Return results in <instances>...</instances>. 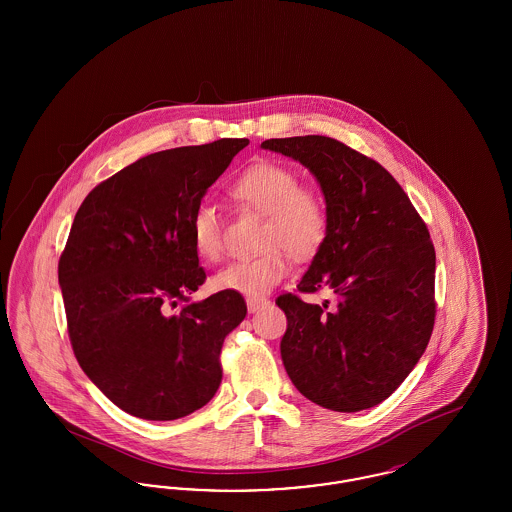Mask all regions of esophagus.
<instances>
[{
  "instance_id": "obj_1",
  "label": "esophagus",
  "mask_w": 512,
  "mask_h": 512,
  "mask_svg": "<svg viewBox=\"0 0 512 512\" xmlns=\"http://www.w3.org/2000/svg\"><path fill=\"white\" fill-rule=\"evenodd\" d=\"M268 303H270V299H267V297H247V311L257 313L263 307H267Z\"/></svg>"
}]
</instances>
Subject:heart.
<instances>
[{"instance_id":"obj_1","label":"heart","mask_w":512,"mask_h":512,"mask_svg":"<svg viewBox=\"0 0 512 512\" xmlns=\"http://www.w3.org/2000/svg\"><path fill=\"white\" fill-rule=\"evenodd\" d=\"M245 207L263 213L255 257L230 263L211 278L215 292L263 297L292 270V255H315L328 234V205L322 194L297 184V174L280 163L261 161L240 172L228 188ZM192 244L205 261H219L224 251L219 217L213 207H197Z\"/></svg>"}]
</instances>
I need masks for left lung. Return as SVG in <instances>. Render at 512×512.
<instances>
[{"mask_svg":"<svg viewBox=\"0 0 512 512\" xmlns=\"http://www.w3.org/2000/svg\"><path fill=\"white\" fill-rule=\"evenodd\" d=\"M261 147L315 174L328 234L297 290H332L336 301L276 305L293 386L338 413L370 409L401 386L422 357L436 318V251L416 209L380 163L328 136L272 138Z\"/></svg>","mask_w":512,"mask_h":512,"instance_id":"left-lung-1","label":"left lung"}]
</instances>
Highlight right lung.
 <instances>
[{
  "instance_id": "1",
  "label": "right lung",
  "mask_w": 512,
  "mask_h": 512,
  "mask_svg": "<svg viewBox=\"0 0 512 512\" xmlns=\"http://www.w3.org/2000/svg\"><path fill=\"white\" fill-rule=\"evenodd\" d=\"M247 144L222 138L151 153L103 180L76 211L59 259L69 338L86 376L124 413L176 420L219 390L222 343L247 307L230 292L190 303L207 278L192 219Z\"/></svg>"
}]
</instances>
